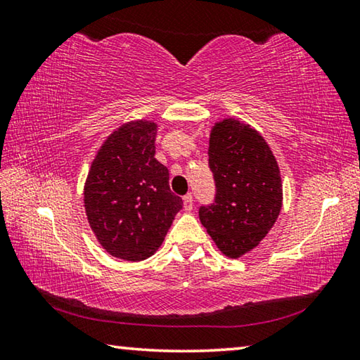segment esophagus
I'll return each instance as SVG.
<instances>
[{
	"label": "esophagus",
	"mask_w": 360,
	"mask_h": 360,
	"mask_svg": "<svg viewBox=\"0 0 360 360\" xmlns=\"http://www.w3.org/2000/svg\"><path fill=\"white\" fill-rule=\"evenodd\" d=\"M182 202H184V210L186 211H192L193 210V197L191 193L186 195L184 198H182Z\"/></svg>",
	"instance_id": "34e87169"
}]
</instances>
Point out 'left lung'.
Here are the masks:
<instances>
[{"label": "left lung", "instance_id": "1", "mask_svg": "<svg viewBox=\"0 0 360 360\" xmlns=\"http://www.w3.org/2000/svg\"><path fill=\"white\" fill-rule=\"evenodd\" d=\"M208 155L216 197L200 206V221L219 251L238 259L275 225L283 206L281 174L264 136L236 119L212 127Z\"/></svg>", "mask_w": 360, "mask_h": 360}]
</instances>
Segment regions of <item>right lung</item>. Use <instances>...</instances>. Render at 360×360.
I'll return each instance as SVG.
<instances>
[{
    "mask_svg": "<svg viewBox=\"0 0 360 360\" xmlns=\"http://www.w3.org/2000/svg\"><path fill=\"white\" fill-rule=\"evenodd\" d=\"M155 122L124 124L103 143L87 174L85 214L112 257H150L182 208L169 191L168 168L155 158Z\"/></svg>",
    "mask_w": 360,
    "mask_h": 360,
    "instance_id": "right-lung-1",
    "label": "right lung"
}]
</instances>
